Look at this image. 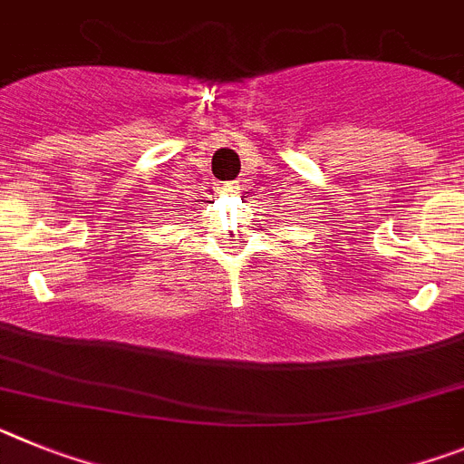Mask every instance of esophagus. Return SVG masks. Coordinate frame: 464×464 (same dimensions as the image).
<instances>
[{"label":"esophagus","instance_id":"obj_1","mask_svg":"<svg viewBox=\"0 0 464 464\" xmlns=\"http://www.w3.org/2000/svg\"><path fill=\"white\" fill-rule=\"evenodd\" d=\"M243 179H236V182H227L224 187H221V191H227V193H240L243 191Z\"/></svg>","mask_w":464,"mask_h":464}]
</instances>
